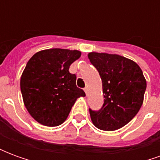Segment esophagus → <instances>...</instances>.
I'll return each mask as SVG.
<instances>
[{
	"mask_svg": "<svg viewBox=\"0 0 160 160\" xmlns=\"http://www.w3.org/2000/svg\"><path fill=\"white\" fill-rule=\"evenodd\" d=\"M84 91H85V92H86V94H88V87H86L85 88H84Z\"/></svg>",
	"mask_w": 160,
	"mask_h": 160,
	"instance_id": "1",
	"label": "esophagus"
}]
</instances>
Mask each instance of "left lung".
I'll return each instance as SVG.
<instances>
[{
  "instance_id": "8db88e82",
  "label": "left lung",
  "mask_w": 160,
  "mask_h": 160,
  "mask_svg": "<svg viewBox=\"0 0 160 160\" xmlns=\"http://www.w3.org/2000/svg\"><path fill=\"white\" fill-rule=\"evenodd\" d=\"M88 59L99 73L104 103L98 111L90 110L95 127L114 131L128 123L144 100L147 80L137 63L116 54L90 52Z\"/></svg>"
}]
</instances>
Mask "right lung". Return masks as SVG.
<instances>
[{
  "instance_id": "right-lung-1",
  "label": "right lung",
  "mask_w": 160,
  "mask_h": 160,
  "mask_svg": "<svg viewBox=\"0 0 160 160\" xmlns=\"http://www.w3.org/2000/svg\"><path fill=\"white\" fill-rule=\"evenodd\" d=\"M81 56L79 50L48 49L34 54L20 78V90L26 110L35 120L48 127L66 121L73 105L86 94L76 87L70 65Z\"/></svg>"
}]
</instances>
